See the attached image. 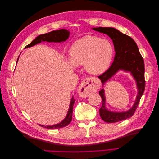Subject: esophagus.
<instances>
[{"label": "esophagus", "instance_id": "1", "mask_svg": "<svg viewBox=\"0 0 159 159\" xmlns=\"http://www.w3.org/2000/svg\"><path fill=\"white\" fill-rule=\"evenodd\" d=\"M99 83L93 78H88L84 80L79 86L78 93L81 97H88L91 93L94 92L99 88Z\"/></svg>", "mask_w": 159, "mask_h": 159}]
</instances>
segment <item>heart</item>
<instances>
[{
  "instance_id": "1",
  "label": "heart",
  "mask_w": 159,
  "mask_h": 159,
  "mask_svg": "<svg viewBox=\"0 0 159 159\" xmlns=\"http://www.w3.org/2000/svg\"><path fill=\"white\" fill-rule=\"evenodd\" d=\"M114 54L111 43L107 40L86 36L75 41L70 52V61L75 66H84L93 74H102L109 67Z\"/></svg>"
}]
</instances>
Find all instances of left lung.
I'll return each instance as SVG.
<instances>
[{
  "label": "left lung",
  "instance_id": "8db88e82",
  "mask_svg": "<svg viewBox=\"0 0 159 159\" xmlns=\"http://www.w3.org/2000/svg\"><path fill=\"white\" fill-rule=\"evenodd\" d=\"M92 29L109 36L112 40L115 55L110 68L103 74L98 76L104 84L119 71L128 72L131 74L136 82L137 94L133 106L126 111H112L106 107V98L103 88L99 91L102 98V105L99 109L100 117L107 123H115L123 121L133 116L138 106L145 88V64L138 46L132 38L122 32L111 27L92 28Z\"/></svg>",
  "mask_w": 159,
  "mask_h": 159
}]
</instances>
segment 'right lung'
Wrapping results in <instances>:
<instances>
[{
    "mask_svg": "<svg viewBox=\"0 0 159 159\" xmlns=\"http://www.w3.org/2000/svg\"><path fill=\"white\" fill-rule=\"evenodd\" d=\"M70 31L67 29H60L57 30H54L50 32H48L46 34H41L37 36L34 40L30 44L27 45L25 48H30L33 46H34L37 44H39L42 42H57V43H61L64 42L68 40V38L70 36ZM18 58L17 60L16 64L18 62ZM75 102V100L74 98V96L71 98L70 103V107L68 109V113H67L66 117L62 120V121L55 125H40L41 127H43L48 129H59L64 127L68 125L70 123L72 119V113H73V106L74 103Z\"/></svg>",
    "mask_w": 159,
    "mask_h": 159,
    "instance_id": "1",
    "label": "right lung"
}]
</instances>
